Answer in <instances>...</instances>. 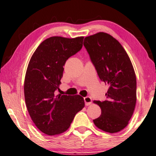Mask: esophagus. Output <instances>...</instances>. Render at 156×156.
Returning a JSON list of instances; mask_svg holds the SVG:
<instances>
[{"mask_svg": "<svg viewBox=\"0 0 156 156\" xmlns=\"http://www.w3.org/2000/svg\"><path fill=\"white\" fill-rule=\"evenodd\" d=\"M84 102H85V105L86 106H89L91 104V98L89 96H87L85 98H84Z\"/></svg>", "mask_w": 156, "mask_h": 156, "instance_id": "esophagus-1", "label": "esophagus"}]
</instances>
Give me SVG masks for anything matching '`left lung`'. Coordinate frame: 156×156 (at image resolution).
Here are the masks:
<instances>
[{
  "label": "left lung",
  "instance_id": "obj_1",
  "mask_svg": "<svg viewBox=\"0 0 156 156\" xmlns=\"http://www.w3.org/2000/svg\"><path fill=\"white\" fill-rule=\"evenodd\" d=\"M84 46L98 75L109 89L105 101L94 100L101 115L94 120L98 128L110 133L125 129L136 103V77L131 60L115 38L105 32L86 37Z\"/></svg>",
  "mask_w": 156,
  "mask_h": 156
}]
</instances>
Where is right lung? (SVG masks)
I'll list each match as a JSON object with an SVG mask.
<instances>
[{
  "label": "right lung",
  "instance_id": "right-lung-1",
  "mask_svg": "<svg viewBox=\"0 0 156 156\" xmlns=\"http://www.w3.org/2000/svg\"><path fill=\"white\" fill-rule=\"evenodd\" d=\"M83 36H52L40 44L31 56L24 83L25 103L36 127L49 136L69 128L76 113L84 107L80 95H56L66 61L83 47Z\"/></svg>",
  "mask_w": 156,
  "mask_h": 156
}]
</instances>
